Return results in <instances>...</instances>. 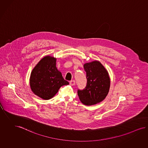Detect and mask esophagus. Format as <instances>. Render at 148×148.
I'll list each match as a JSON object with an SVG mask.
<instances>
[{"label":"esophagus","instance_id":"esophagus-1","mask_svg":"<svg viewBox=\"0 0 148 148\" xmlns=\"http://www.w3.org/2000/svg\"><path fill=\"white\" fill-rule=\"evenodd\" d=\"M75 83H76V82H75V80H72V81H71L70 82V84L71 85H72V86L75 85Z\"/></svg>","mask_w":148,"mask_h":148}]
</instances>
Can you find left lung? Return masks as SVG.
I'll return each mask as SVG.
<instances>
[{
  "instance_id": "8db88e82",
  "label": "left lung",
  "mask_w": 148,
  "mask_h": 148,
  "mask_svg": "<svg viewBox=\"0 0 148 148\" xmlns=\"http://www.w3.org/2000/svg\"><path fill=\"white\" fill-rule=\"evenodd\" d=\"M83 66L87 74V83L83 90H78V97L85 105L98 104L106 98L109 92V73L99 61L86 63Z\"/></svg>"
}]
</instances>
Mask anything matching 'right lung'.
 Returning a JSON list of instances; mask_svg holds the SVG:
<instances>
[{"mask_svg":"<svg viewBox=\"0 0 148 148\" xmlns=\"http://www.w3.org/2000/svg\"><path fill=\"white\" fill-rule=\"evenodd\" d=\"M56 58L44 56L33 68L29 78V86L35 95L49 100L55 96L60 88L69 84L56 67Z\"/></svg>","mask_w":148,"mask_h":148,"instance_id":"add662e5","label":"right lung"}]
</instances>
